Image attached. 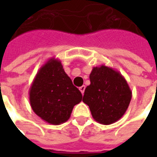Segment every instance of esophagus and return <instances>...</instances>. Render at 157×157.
<instances>
[{
	"label": "esophagus",
	"instance_id": "1",
	"mask_svg": "<svg viewBox=\"0 0 157 157\" xmlns=\"http://www.w3.org/2000/svg\"><path fill=\"white\" fill-rule=\"evenodd\" d=\"M79 89H80V91H81V92H82V94H84V92H85V89H86L85 86H82L81 87H79Z\"/></svg>",
	"mask_w": 157,
	"mask_h": 157
}]
</instances>
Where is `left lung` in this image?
<instances>
[{"instance_id": "1", "label": "left lung", "mask_w": 157, "mask_h": 157, "mask_svg": "<svg viewBox=\"0 0 157 157\" xmlns=\"http://www.w3.org/2000/svg\"><path fill=\"white\" fill-rule=\"evenodd\" d=\"M91 84L86 86L82 101L89 106L92 118L109 125L120 119L128 109L132 92L120 72L104 65L92 68Z\"/></svg>"}]
</instances>
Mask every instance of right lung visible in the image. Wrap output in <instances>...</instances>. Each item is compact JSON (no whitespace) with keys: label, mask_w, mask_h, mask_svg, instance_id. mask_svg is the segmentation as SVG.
I'll return each instance as SVG.
<instances>
[{"label":"right lung","mask_w":157,"mask_h":157,"mask_svg":"<svg viewBox=\"0 0 157 157\" xmlns=\"http://www.w3.org/2000/svg\"><path fill=\"white\" fill-rule=\"evenodd\" d=\"M82 95L72 83L61 61L50 58L36 74L29 89L30 105L39 118L54 125L68 120Z\"/></svg>","instance_id":"obj_1"}]
</instances>
